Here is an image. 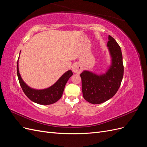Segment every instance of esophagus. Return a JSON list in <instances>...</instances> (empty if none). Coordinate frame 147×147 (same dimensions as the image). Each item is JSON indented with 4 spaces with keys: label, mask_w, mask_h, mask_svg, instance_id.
I'll return each instance as SVG.
<instances>
[{
    "label": "esophagus",
    "mask_w": 147,
    "mask_h": 147,
    "mask_svg": "<svg viewBox=\"0 0 147 147\" xmlns=\"http://www.w3.org/2000/svg\"><path fill=\"white\" fill-rule=\"evenodd\" d=\"M82 66L78 63H75L72 65V70L73 72L76 74H80L82 72Z\"/></svg>",
    "instance_id": "34e87169"
}]
</instances>
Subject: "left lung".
<instances>
[{
	"instance_id": "1",
	"label": "left lung",
	"mask_w": 147,
	"mask_h": 147,
	"mask_svg": "<svg viewBox=\"0 0 147 147\" xmlns=\"http://www.w3.org/2000/svg\"><path fill=\"white\" fill-rule=\"evenodd\" d=\"M107 47L112 57V65L106 74L97 75L84 70L80 74L84 99L93 104H99L115 96L121 85L124 66L121 48L109 35Z\"/></svg>"
}]
</instances>
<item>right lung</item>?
<instances>
[{
	"label": "right lung",
	"mask_w": 147,
	"mask_h": 147,
	"mask_svg": "<svg viewBox=\"0 0 147 147\" xmlns=\"http://www.w3.org/2000/svg\"><path fill=\"white\" fill-rule=\"evenodd\" d=\"M72 75V70H68L50 88L42 90H34L29 87L22 80L19 72L18 61L17 62V75L22 90L30 100L38 104L50 105L55 103L60 99L63 95L65 84Z\"/></svg>",
	"instance_id": "obj_1"
}]
</instances>
